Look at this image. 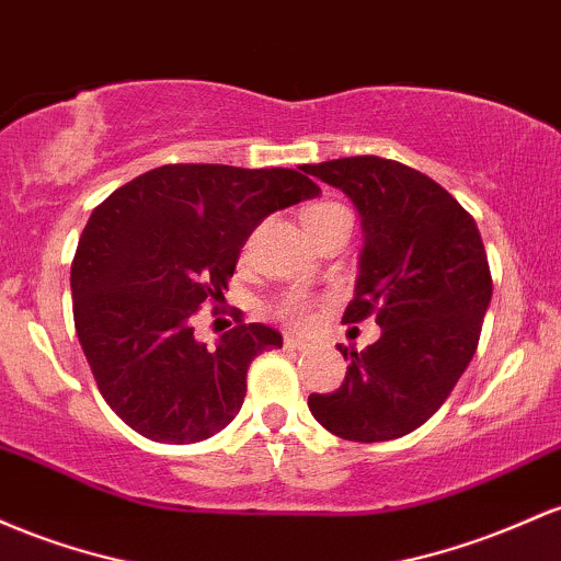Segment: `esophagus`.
<instances>
[{
	"label": "esophagus",
	"instance_id": "1",
	"mask_svg": "<svg viewBox=\"0 0 561 561\" xmlns=\"http://www.w3.org/2000/svg\"><path fill=\"white\" fill-rule=\"evenodd\" d=\"M283 344H286V350H297V352H305V350H310V347H312V342H310V339L291 336V333H288V336L283 339Z\"/></svg>",
	"mask_w": 561,
	"mask_h": 561
}]
</instances>
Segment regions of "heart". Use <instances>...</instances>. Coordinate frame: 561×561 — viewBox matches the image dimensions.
<instances>
[{"label": "heart", "instance_id": "b5f03b06", "mask_svg": "<svg viewBox=\"0 0 561 561\" xmlns=\"http://www.w3.org/2000/svg\"><path fill=\"white\" fill-rule=\"evenodd\" d=\"M333 211H347L344 206L339 204H329V201H323V204H314L310 209L305 211V222H310V219H320V217H329ZM280 314L283 318L294 320V323H307V301L301 297H288L286 301L280 305Z\"/></svg>", "mask_w": 561, "mask_h": 561}]
</instances>
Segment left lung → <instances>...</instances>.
Returning <instances> with one entry per match:
<instances>
[{"mask_svg":"<svg viewBox=\"0 0 561 561\" xmlns=\"http://www.w3.org/2000/svg\"><path fill=\"white\" fill-rule=\"evenodd\" d=\"M360 214L363 251L344 320L374 312L381 336L342 347V387L310 394L331 434L383 443L419 430L448 400L477 352L493 297L488 254L471 214L416 169L379 156L307 163Z\"/></svg>","mask_w":561,"mask_h":561,"instance_id":"obj_1","label":"left lung"}]
</instances>
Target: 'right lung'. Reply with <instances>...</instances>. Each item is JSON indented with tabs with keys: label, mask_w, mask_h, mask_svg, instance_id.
<instances>
[{
	"label": "right lung",
	"mask_w": 561,
	"mask_h": 561,
	"mask_svg": "<svg viewBox=\"0 0 561 561\" xmlns=\"http://www.w3.org/2000/svg\"><path fill=\"white\" fill-rule=\"evenodd\" d=\"M318 196L297 169L167 163L92 211L71 264L73 323L100 394L124 424L185 445L236 419L251 360L283 347V336L236 314L209 350L191 318L204 301H225L264 217Z\"/></svg>",
	"instance_id": "add662e5"
}]
</instances>
